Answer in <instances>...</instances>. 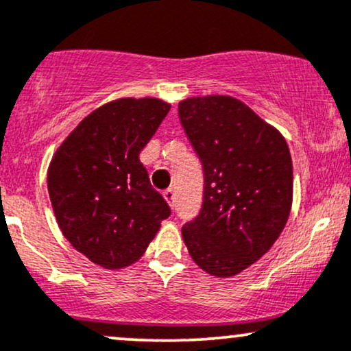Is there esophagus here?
<instances>
[{
  "instance_id": "1",
  "label": "esophagus",
  "mask_w": 351,
  "mask_h": 351,
  "mask_svg": "<svg viewBox=\"0 0 351 351\" xmlns=\"http://www.w3.org/2000/svg\"><path fill=\"white\" fill-rule=\"evenodd\" d=\"M163 198L167 199V203L170 204L171 208L175 206V189H173V188H168L167 191H163Z\"/></svg>"
}]
</instances>
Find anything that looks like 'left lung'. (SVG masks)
Returning a JSON list of instances; mask_svg holds the SVG:
<instances>
[{
	"label": "left lung",
	"mask_w": 351,
	"mask_h": 351,
	"mask_svg": "<svg viewBox=\"0 0 351 351\" xmlns=\"http://www.w3.org/2000/svg\"><path fill=\"white\" fill-rule=\"evenodd\" d=\"M178 115L204 173L201 211L181 228L183 241L203 271L236 276L272 247L289 219L287 142L229 95L186 99Z\"/></svg>",
	"instance_id": "8db88e82"
}]
</instances>
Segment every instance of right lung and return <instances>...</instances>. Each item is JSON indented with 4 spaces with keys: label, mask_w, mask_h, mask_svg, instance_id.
Wrapping results in <instances>:
<instances>
[{
    "label": "right lung",
    "mask_w": 351,
    "mask_h": 351,
    "mask_svg": "<svg viewBox=\"0 0 351 351\" xmlns=\"http://www.w3.org/2000/svg\"><path fill=\"white\" fill-rule=\"evenodd\" d=\"M170 107L150 97L108 102L88 114L52 158L47 189L60 231L102 267L138 261L171 215L138 158Z\"/></svg>",
    "instance_id": "add662e5"
}]
</instances>
